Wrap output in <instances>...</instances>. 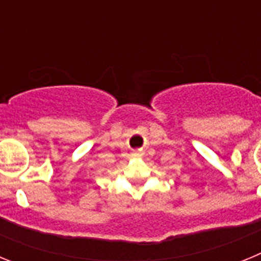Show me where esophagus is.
<instances>
[{"mask_svg":"<svg viewBox=\"0 0 261 261\" xmlns=\"http://www.w3.org/2000/svg\"><path fill=\"white\" fill-rule=\"evenodd\" d=\"M137 155H138V153H137Z\"/></svg>","mask_w":261,"mask_h":261,"instance_id":"34e87169","label":"esophagus"}]
</instances>
